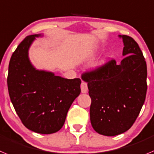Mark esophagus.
Segmentation results:
<instances>
[{
    "label": "esophagus",
    "mask_w": 154,
    "mask_h": 154,
    "mask_svg": "<svg viewBox=\"0 0 154 154\" xmlns=\"http://www.w3.org/2000/svg\"><path fill=\"white\" fill-rule=\"evenodd\" d=\"M80 88H81V92L85 94L88 91V88H87V84L85 81H82L81 84H80Z\"/></svg>",
    "instance_id": "obj_1"
}]
</instances>
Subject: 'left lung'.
Listing matches in <instances>:
<instances>
[{
  "label": "left lung",
  "mask_w": 154,
  "mask_h": 154,
  "mask_svg": "<svg viewBox=\"0 0 154 154\" xmlns=\"http://www.w3.org/2000/svg\"><path fill=\"white\" fill-rule=\"evenodd\" d=\"M119 37L123 39V55L126 56L120 64L112 59L81 76L91 98V125L98 134L109 137L132 127L147 90L146 63L139 45L131 37Z\"/></svg>",
  "instance_id": "left-lung-1"
}]
</instances>
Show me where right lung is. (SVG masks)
Instances as JSON below:
<instances>
[{"label": "right lung", "mask_w": 154, "mask_h": 154, "mask_svg": "<svg viewBox=\"0 0 154 154\" xmlns=\"http://www.w3.org/2000/svg\"><path fill=\"white\" fill-rule=\"evenodd\" d=\"M39 36L26 37L13 53L8 67V87L23 125L34 132L50 134L63 127L69 108L80 94L81 80L63 78L33 67L28 50Z\"/></svg>", "instance_id": "right-lung-1"}]
</instances>
